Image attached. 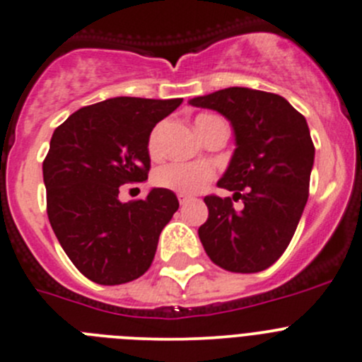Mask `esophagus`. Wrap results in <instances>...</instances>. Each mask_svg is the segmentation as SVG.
Wrapping results in <instances>:
<instances>
[{
  "label": "esophagus",
  "instance_id": "34e87169",
  "mask_svg": "<svg viewBox=\"0 0 362 362\" xmlns=\"http://www.w3.org/2000/svg\"><path fill=\"white\" fill-rule=\"evenodd\" d=\"M178 202H180V205H185L189 202V198L185 194H178Z\"/></svg>",
  "mask_w": 362,
  "mask_h": 362
}]
</instances>
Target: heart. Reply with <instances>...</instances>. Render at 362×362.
<instances>
[{
	"label": "heart",
	"instance_id": "b5f03b06",
	"mask_svg": "<svg viewBox=\"0 0 362 362\" xmlns=\"http://www.w3.org/2000/svg\"><path fill=\"white\" fill-rule=\"evenodd\" d=\"M216 120H219V118L212 117V115H199L196 118V129H198L199 134L205 136L210 125ZM160 132H163V125H157L150 134L148 152L152 157H157L160 153ZM212 178L214 170L206 163H170L157 168L156 173H153L156 185L180 192V194H196Z\"/></svg>",
	"mask_w": 362,
	"mask_h": 362
}]
</instances>
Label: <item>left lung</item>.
I'll return each mask as SVG.
<instances>
[{
	"label": "left lung",
	"instance_id": "obj_1",
	"mask_svg": "<svg viewBox=\"0 0 362 362\" xmlns=\"http://www.w3.org/2000/svg\"><path fill=\"white\" fill-rule=\"evenodd\" d=\"M189 104L230 122L235 152L217 185L244 203L235 210L230 198L206 196L209 219L199 226V240L230 272L269 269L288 247L308 202L315 146L306 118L281 95L242 86Z\"/></svg>",
	"mask_w": 362,
	"mask_h": 362
}]
</instances>
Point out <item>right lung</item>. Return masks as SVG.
Wrapping results in <instances>:
<instances>
[{
	"instance_id": "obj_1",
	"label": "right lung",
	"mask_w": 362,
	"mask_h": 362,
	"mask_svg": "<svg viewBox=\"0 0 362 362\" xmlns=\"http://www.w3.org/2000/svg\"><path fill=\"white\" fill-rule=\"evenodd\" d=\"M180 104L115 97L81 107L52 132L42 164L49 223L93 283L134 281L152 265L160 231L178 210L177 196L153 187L145 199L122 203L118 192L148 178L150 132Z\"/></svg>"
}]
</instances>
